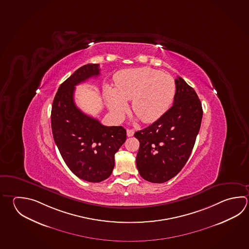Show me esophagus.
<instances>
[{
  "label": "esophagus",
  "mask_w": 249,
  "mask_h": 249,
  "mask_svg": "<svg viewBox=\"0 0 249 249\" xmlns=\"http://www.w3.org/2000/svg\"><path fill=\"white\" fill-rule=\"evenodd\" d=\"M134 130L133 129H127V136H134Z\"/></svg>",
  "instance_id": "34e87169"
}]
</instances>
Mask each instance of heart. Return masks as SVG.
<instances>
[{
  "label": "heart",
  "instance_id": "1",
  "mask_svg": "<svg viewBox=\"0 0 249 249\" xmlns=\"http://www.w3.org/2000/svg\"><path fill=\"white\" fill-rule=\"evenodd\" d=\"M115 88L107 85L105 96L110 110L117 117L127 111V100L132 110L144 123L158 121L174 102L176 85L174 78L149 67L127 69L114 76Z\"/></svg>",
  "mask_w": 249,
  "mask_h": 249
}]
</instances>
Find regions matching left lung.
Masks as SVG:
<instances>
[{
    "label": "left lung",
    "mask_w": 249,
    "mask_h": 249,
    "mask_svg": "<svg viewBox=\"0 0 249 249\" xmlns=\"http://www.w3.org/2000/svg\"><path fill=\"white\" fill-rule=\"evenodd\" d=\"M174 105L149 127L135 133L140 146L136 166L142 178L164 183L187 163L200 130L202 104L196 92L178 76Z\"/></svg>",
    "instance_id": "left-lung-1"
}]
</instances>
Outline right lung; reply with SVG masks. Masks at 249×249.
Listing matches in <instances>:
<instances>
[{
  "label": "right lung",
  "instance_id": "obj_1",
  "mask_svg": "<svg viewBox=\"0 0 249 249\" xmlns=\"http://www.w3.org/2000/svg\"><path fill=\"white\" fill-rule=\"evenodd\" d=\"M100 73L99 64H86L59 87L51 112L53 136L68 167L89 182L107 178L114 167V154L126 141L122 126H104L75 106L74 92L79 85Z\"/></svg>",
  "mask_w": 249,
  "mask_h": 249
}]
</instances>
